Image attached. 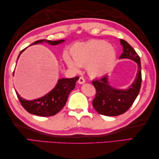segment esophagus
Masks as SVG:
<instances>
[{
    "label": "esophagus",
    "instance_id": "1",
    "mask_svg": "<svg viewBox=\"0 0 159 159\" xmlns=\"http://www.w3.org/2000/svg\"><path fill=\"white\" fill-rule=\"evenodd\" d=\"M78 83H79V84H83V83H85V80L83 77L80 76V77H79V80H78Z\"/></svg>",
    "mask_w": 159,
    "mask_h": 159
}]
</instances>
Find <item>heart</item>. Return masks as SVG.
I'll return each mask as SVG.
<instances>
[{"label":"heart","mask_w":159,"mask_h":159,"mask_svg":"<svg viewBox=\"0 0 159 159\" xmlns=\"http://www.w3.org/2000/svg\"><path fill=\"white\" fill-rule=\"evenodd\" d=\"M70 55L74 61L66 59L67 66L78 72L79 66H87L88 74L92 77L101 76L112 69L116 59V50L103 40H90L78 43L70 48Z\"/></svg>","instance_id":"1"}]
</instances>
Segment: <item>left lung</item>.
Masks as SVG:
<instances>
[{
	"label": "left lung",
	"instance_id": "obj_1",
	"mask_svg": "<svg viewBox=\"0 0 159 159\" xmlns=\"http://www.w3.org/2000/svg\"><path fill=\"white\" fill-rule=\"evenodd\" d=\"M120 42L123 46V53L120 58H128L137 62L138 72L133 83L126 90L114 89L108 82L107 76L93 80L96 88L93 106L98 113L103 116H117L124 113L134 102L141 88L142 79L139 57L127 42L121 39Z\"/></svg>",
	"mask_w": 159,
	"mask_h": 159
}]
</instances>
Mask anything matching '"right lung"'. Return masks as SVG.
<instances>
[{"mask_svg":"<svg viewBox=\"0 0 159 159\" xmlns=\"http://www.w3.org/2000/svg\"><path fill=\"white\" fill-rule=\"evenodd\" d=\"M64 42V40H57V41H51L48 39H40L33 42L31 45L37 44L39 43L46 42L51 45H57ZM23 49L20 52L19 57L24 50ZM14 74V71H13ZM79 79V76L72 78V79H61L58 80L57 85L51 92L47 93L46 95L40 98L33 100H26L19 96L18 92L16 91V95L20 100V104L29 113L41 117H48L55 116L59 111L61 110L65 106L66 101L70 93L75 88L76 82Z\"/></svg>","mask_w":159,"mask_h":159,"instance_id":"obj_1","label":"right lung"}]
</instances>
